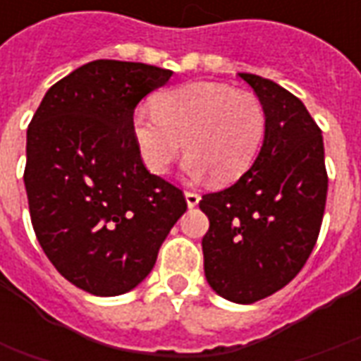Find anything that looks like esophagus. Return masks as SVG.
<instances>
[{"label": "esophagus", "mask_w": 361, "mask_h": 361, "mask_svg": "<svg viewBox=\"0 0 361 361\" xmlns=\"http://www.w3.org/2000/svg\"><path fill=\"white\" fill-rule=\"evenodd\" d=\"M199 201H201V195H199V193H195V191H185V203H188L189 209L197 207Z\"/></svg>", "instance_id": "esophagus-1"}]
</instances>
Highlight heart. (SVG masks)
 <instances>
[{
    "instance_id": "heart-1",
    "label": "heart",
    "mask_w": 361,
    "mask_h": 361,
    "mask_svg": "<svg viewBox=\"0 0 361 361\" xmlns=\"http://www.w3.org/2000/svg\"><path fill=\"white\" fill-rule=\"evenodd\" d=\"M267 129L257 96L212 81L188 82L154 98V111L137 108L131 135L149 172L162 176L189 152L183 170L193 180L207 176L230 183L255 162Z\"/></svg>"
}]
</instances>
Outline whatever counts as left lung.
<instances>
[{"label":"left lung","instance_id":"8db88e82","mask_svg":"<svg viewBox=\"0 0 361 361\" xmlns=\"http://www.w3.org/2000/svg\"><path fill=\"white\" fill-rule=\"evenodd\" d=\"M263 104L265 139L234 185L201 199L209 286L234 303H255L302 271L317 242L326 201L325 149L300 98L276 82L240 73Z\"/></svg>","mask_w":361,"mask_h":361}]
</instances>
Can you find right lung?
Returning <instances> with one entry per match:
<instances>
[{"instance_id":"right-lung-1","label":"right lung","mask_w":361,"mask_h":361,"mask_svg":"<svg viewBox=\"0 0 361 361\" xmlns=\"http://www.w3.org/2000/svg\"><path fill=\"white\" fill-rule=\"evenodd\" d=\"M162 67L96 59L44 94L27 131L30 220L51 265L92 295L149 276L185 212L180 189L150 173L131 135L137 104L164 87Z\"/></svg>"}]
</instances>
